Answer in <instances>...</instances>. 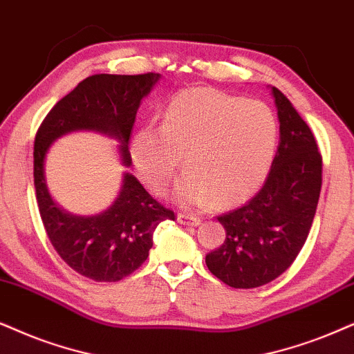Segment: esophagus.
Instances as JSON below:
<instances>
[{
  "instance_id": "34e87169",
  "label": "esophagus",
  "mask_w": 354,
  "mask_h": 354,
  "mask_svg": "<svg viewBox=\"0 0 354 354\" xmlns=\"http://www.w3.org/2000/svg\"><path fill=\"white\" fill-rule=\"evenodd\" d=\"M178 222L185 223V225L198 227L199 223H201V217H198V216H189V214L180 212V214H178Z\"/></svg>"
}]
</instances>
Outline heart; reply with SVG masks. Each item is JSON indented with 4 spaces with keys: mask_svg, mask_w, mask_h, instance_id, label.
<instances>
[{
    "mask_svg": "<svg viewBox=\"0 0 354 354\" xmlns=\"http://www.w3.org/2000/svg\"><path fill=\"white\" fill-rule=\"evenodd\" d=\"M276 144L277 120L265 102L189 88L173 97L160 129L144 127L133 136L131 153L138 176L155 194L174 180L183 158L186 176L174 199L229 207L265 181Z\"/></svg>",
    "mask_w": 354,
    "mask_h": 354,
    "instance_id": "1",
    "label": "heart"
}]
</instances>
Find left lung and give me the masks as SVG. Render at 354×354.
Listing matches in <instances>:
<instances>
[{
	"instance_id": "8db88e82",
	"label": "left lung",
	"mask_w": 354,
	"mask_h": 354,
	"mask_svg": "<svg viewBox=\"0 0 354 354\" xmlns=\"http://www.w3.org/2000/svg\"><path fill=\"white\" fill-rule=\"evenodd\" d=\"M279 145L265 185L247 204L222 214L225 241L205 254L222 283L252 289L281 276L301 252L319 204L322 155L308 125L272 86Z\"/></svg>"
}]
</instances>
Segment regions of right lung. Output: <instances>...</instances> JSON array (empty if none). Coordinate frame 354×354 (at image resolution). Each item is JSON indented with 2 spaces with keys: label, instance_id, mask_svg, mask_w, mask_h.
Here are the masks:
<instances>
[{
  "label": "right lung",
  "instance_id": "add662e5",
  "mask_svg": "<svg viewBox=\"0 0 354 354\" xmlns=\"http://www.w3.org/2000/svg\"><path fill=\"white\" fill-rule=\"evenodd\" d=\"M158 73L93 75L62 97L40 124L34 142V185L47 236L60 258L78 274L97 283H115L142 266L160 222L174 212L151 198L131 173H124L119 196L104 212L73 216L52 199L46 183V155L58 137L95 131L118 138L124 167H131L129 138L140 101Z\"/></svg>",
  "mask_w": 354,
  "mask_h": 354
}]
</instances>
